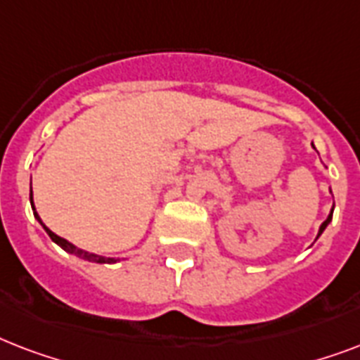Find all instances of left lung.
Segmentation results:
<instances>
[{
  "mask_svg": "<svg viewBox=\"0 0 360 360\" xmlns=\"http://www.w3.org/2000/svg\"><path fill=\"white\" fill-rule=\"evenodd\" d=\"M333 211H335V207H333V209H330V213H329V217H327V220H325V222H323V224H321V226H319V231H318V237H319V236H321V233H323V231H325V228H327V226H329V222H330V220H333Z\"/></svg>",
  "mask_w": 360,
  "mask_h": 360,
  "instance_id": "1",
  "label": "left lung"
}]
</instances>
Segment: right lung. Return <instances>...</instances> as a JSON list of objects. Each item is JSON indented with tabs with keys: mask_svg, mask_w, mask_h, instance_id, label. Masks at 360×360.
I'll return each instance as SVG.
<instances>
[{
	"mask_svg": "<svg viewBox=\"0 0 360 360\" xmlns=\"http://www.w3.org/2000/svg\"><path fill=\"white\" fill-rule=\"evenodd\" d=\"M30 202H31V209H33V214H35V219L41 222V226L46 230V233L50 236V239L56 243V245H59L63 250H67L69 254H75V256L82 257V259H87V262H95V263H115L117 259L115 257H104V256H98V254H91V252H86V250H80V248H76L72 243H69L67 239H63V237L56 236L52 230H48L46 226H44V222L41 220V217H39V213L35 211V203H33V191H30Z\"/></svg>",
	"mask_w": 360,
	"mask_h": 360,
	"instance_id": "right-lung-1",
	"label": "right lung"
}]
</instances>
